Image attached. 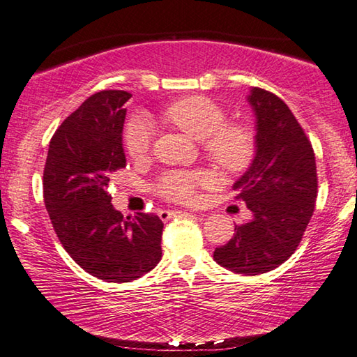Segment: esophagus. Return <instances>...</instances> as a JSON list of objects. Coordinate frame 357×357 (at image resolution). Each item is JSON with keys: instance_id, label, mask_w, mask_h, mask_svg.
<instances>
[{"instance_id": "esophagus-1", "label": "esophagus", "mask_w": 357, "mask_h": 357, "mask_svg": "<svg viewBox=\"0 0 357 357\" xmlns=\"http://www.w3.org/2000/svg\"><path fill=\"white\" fill-rule=\"evenodd\" d=\"M185 214H189V213H185V211H178V209H172V211H165V209H162L160 213H159V217L162 220H168V219H172V217H176V215H185Z\"/></svg>"}]
</instances>
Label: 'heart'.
<instances>
[{
	"label": "heart",
	"instance_id": "b5f03b06",
	"mask_svg": "<svg viewBox=\"0 0 357 357\" xmlns=\"http://www.w3.org/2000/svg\"><path fill=\"white\" fill-rule=\"evenodd\" d=\"M164 119L193 140L204 142L206 154L228 172L245 170L255 155L257 140L252 129L244 124H225V110L203 96H190L174 102L164 112ZM124 142L132 159H143L151 149L153 130L146 121L134 118L126 128ZM211 183L213 178L208 173L172 172L160 179L159 192L167 200L189 203L195 198L197 185Z\"/></svg>",
	"mask_w": 357,
	"mask_h": 357
}]
</instances>
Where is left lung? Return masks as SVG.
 Masks as SVG:
<instances>
[{
    "mask_svg": "<svg viewBox=\"0 0 357 357\" xmlns=\"http://www.w3.org/2000/svg\"><path fill=\"white\" fill-rule=\"evenodd\" d=\"M257 149L250 167L233 184L252 219L234 225L233 238L214 259L236 274L258 275L293 255L315 209V154L288 105L275 94L252 88Z\"/></svg>",
    "mask_w": 357,
    "mask_h": 357,
    "instance_id": "left-lung-1",
    "label": "left lung"
}]
</instances>
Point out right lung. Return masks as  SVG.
Instances as JSON below:
<instances>
[{
    "instance_id": "obj_1",
    "label": "right lung",
    "mask_w": 357,
    "mask_h": 357,
    "mask_svg": "<svg viewBox=\"0 0 357 357\" xmlns=\"http://www.w3.org/2000/svg\"><path fill=\"white\" fill-rule=\"evenodd\" d=\"M130 98L108 89L84 100L52 137L44 168V202L58 239L82 269L113 283L140 279L162 258L159 217H124L107 192L113 172L126 167Z\"/></svg>"
}]
</instances>
